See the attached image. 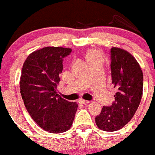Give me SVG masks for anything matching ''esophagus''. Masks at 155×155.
Here are the masks:
<instances>
[{
	"label": "esophagus",
	"instance_id": "34e87169",
	"mask_svg": "<svg viewBox=\"0 0 155 155\" xmlns=\"http://www.w3.org/2000/svg\"><path fill=\"white\" fill-rule=\"evenodd\" d=\"M79 103H81V104H89V101H85V100H80V101H79Z\"/></svg>",
	"mask_w": 155,
	"mask_h": 155
}]
</instances>
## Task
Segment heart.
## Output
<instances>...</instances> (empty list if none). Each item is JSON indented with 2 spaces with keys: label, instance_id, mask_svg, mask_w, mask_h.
Returning a JSON list of instances; mask_svg holds the SVG:
<instances>
[{
  "label": "heart",
  "instance_id": "1",
  "mask_svg": "<svg viewBox=\"0 0 155 155\" xmlns=\"http://www.w3.org/2000/svg\"><path fill=\"white\" fill-rule=\"evenodd\" d=\"M85 58L89 65L96 62H104V53L97 48H90L85 52Z\"/></svg>",
  "mask_w": 155,
  "mask_h": 155
}]
</instances>
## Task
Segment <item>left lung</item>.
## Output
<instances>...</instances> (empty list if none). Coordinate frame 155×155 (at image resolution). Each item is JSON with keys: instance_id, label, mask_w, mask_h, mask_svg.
Segmentation results:
<instances>
[{"instance_id": "1", "label": "left lung", "mask_w": 155, "mask_h": 155, "mask_svg": "<svg viewBox=\"0 0 155 155\" xmlns=\"http://www.w3.org/2000/svg\"><path fill=\"white\" fill-rule=\"evenodd\" d=\"M112 84L116 93L110 107H103L95 118L99 129L112 132L129 122L138 109L143 97V74L135 58L123 48H111Z\"/></svg>"}]
</instances>
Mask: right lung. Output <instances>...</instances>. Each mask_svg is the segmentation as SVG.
Returning <instances> with one entry per match:
<instances>
[{
	"instance_id": "right-lung-1",
	"label": "right lung",
	"mask_w": 155,
	"mask_h": 155,
	"mask_svg": "<svg viewBox=\"0 0 155 155\" xmlns=\"http://www.w3.org/2000/svg\"><path fill=\"white\" fill-rule=\"evenodd\" d=\"M70 48L47 46L36 50L23 64L20 93L31 118L44 130L61 134L73 124L78 108L57 94L63 58Z\"/></svg>"
}]
</instances>
